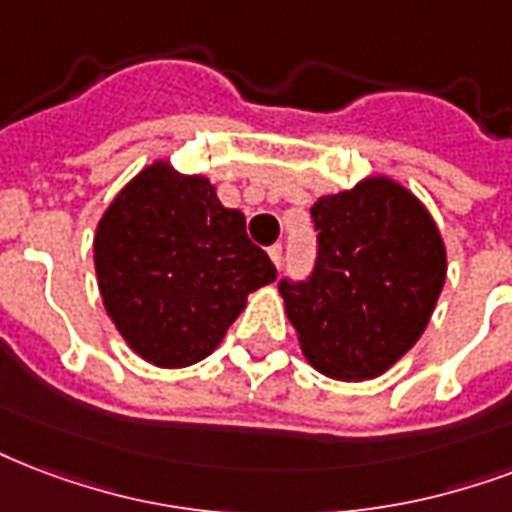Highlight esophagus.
Masks as SVG:
<instances>
[{"mask_svg":"<svg viewBox=\"0 0 512 512\" xmlns=\"http://www.w3.org/2000/svg\"><path fill=\"white\" fill-rule=\"evenodd\" d=\"M268 257H271L273 265L279 268V265H282V257H284V247H282V244H273V247L268 249Z\"/></svg>","mask_w":512,"mask_h":512,"instance_id":"obj_1","label":"esophagus"}]
</instances>
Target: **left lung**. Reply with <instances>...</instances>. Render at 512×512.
<instances>
[{"instance_id":"1","label":"left lung","mask_w":512,"mask_h":512,"mask_svg":"<svg viewBox=\"0 0 512 512\" xmlns=\"http://www.w3.org/2000/svg\"><path fill=\"white\" fill-rule=\"evenodd\" d=\"M317 263L282 279L306 360L338 381L392 368L427 327L446 282V247L419 198L389 177L362 179L311 206Z\"/></svg>"}]
</instances>
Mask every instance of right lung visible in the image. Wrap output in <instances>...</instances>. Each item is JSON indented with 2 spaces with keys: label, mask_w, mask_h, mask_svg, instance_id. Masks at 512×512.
Listing matches in <instances>:
<instances>
[{
  "label": "right lung",
  "mask_w": 512,
  "mask_h": 512,
  "mask_svg": "<svg viewBox=\"0 0 512 512\" xmlns=\"http://www.w3.org/2000/svg\"><path fill=\"white\" fill-rule=\"evenodd\" d=\"M93 263L117 333L158 368L209 357L249 292L276 279L239 209H225L201 174L155 161L128 182L99 220Z\"/></svg>",
  "instance_id": "add662e5"
}]
</instances>
